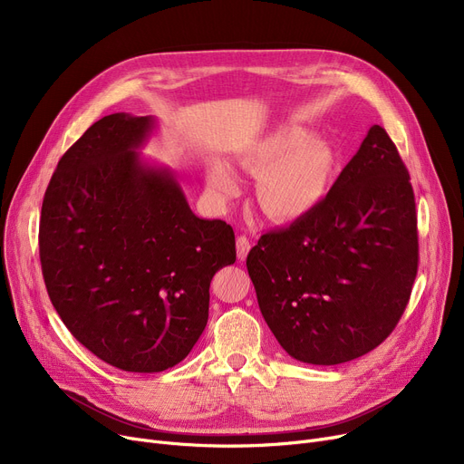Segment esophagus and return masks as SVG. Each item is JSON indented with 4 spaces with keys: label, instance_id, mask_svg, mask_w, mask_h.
<instances>
[{
    "label": "esophagus",
    "instance_id": "34e87169",
    "mask_svg": "<svg viewBox=\"0 0 464 464\" xmlns=\"http://www.w3.org/2000/svg\"><path fill=\"white\" fill-rule=\"evenodd\" d=\"M248 252H250V238L245 237V235H240V237L237 238V257H238L240 261H245L246 256H248Z\"/></svg>",
    "mask_w": 464,
    "mask_h": 464
}]
</instances>
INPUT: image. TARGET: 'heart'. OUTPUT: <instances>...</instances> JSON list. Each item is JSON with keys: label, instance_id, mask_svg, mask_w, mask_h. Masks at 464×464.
I'll list each match as a JSON object with an SVG mask.
<instances>
[{"label": "heart", "instance_id": "obj_1", "mask_svg": "<svg viewBox=\"0 0 464 464\" xmlns=\"http://www.w3.org/2000/svg\"><path fill=\"white\" fill-rule=\"evenodd\" d=\"M237 161L257 177L256 199L263 214L275 222H294L325 199L336 154L327 139L291 126L257 139ZM207 184L218 199H233L238 193L235 173L219 160L208 165Z\"/></svg>", "mask_w": 464, "mask_h": 464}]
</instances>
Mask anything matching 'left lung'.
<instances>
[{
	"label": "left lung",
	"mask_w": 464,
	"mask_h": 464,
	"mask_svg": "<svg viewBox=\"0 0 464 464\" xmlns=\"http://www.w3.org/2000/svg\"><path fill=\"white\" fill-rule=\"evenodd\" d=\"M416 199L397 146L372 126L327 198L246 257L259 310L297 361L340 364L392 334L418 275Z\"/></svg>",
	"instance_id": "1"
}]
</instances>
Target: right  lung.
<instances>
[{
	"mask_svg": "<svg viewBox=\"0 0 464 464\" xmlns=\"http://www.w3.org/2000/svg\"><path fill=\"white\" fill-rule=\"evenodd\" d=\"M154 128L152 116L97 120L58 161L39 224L62 322L126 372H161L191 352L210 280L237 259L233 227L195 216L173 170L140 158Z\"/></svg>",
	"mask_w": 464,
	"mask_h": 464,
	"instance_id": "1",
	"label": "right lung"
}]
</instances>
